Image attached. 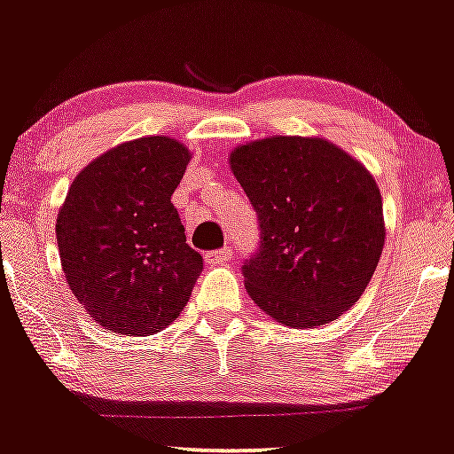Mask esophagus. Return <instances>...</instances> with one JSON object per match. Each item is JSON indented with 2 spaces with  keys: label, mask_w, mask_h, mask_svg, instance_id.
<instances>
[{
  "label": "esophagus",
  "mask_w": 454,
  "mask_h": 454,
  "mask_svg": "<svg viewBox=\"0 0 454 454\" xmlns=\"http://www.w3.org/2000/svg\"><path fill=\"white\" fill-rule=\"evenodd\" d=\"M231 256H232V249L231 247H223V249H217V252L207 254V262L222 264V262H226V260L231 258Z\"/></svg>",
  "instance_id": "1"
}]
</instances>
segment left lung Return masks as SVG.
I'll return each instance as SVG.
<instances>
[{"instance_id": "left-lung-1", "label": "left lung", "mask_w": 454, "mask_h": 454, "mask_svg": "<svg viewBox=\"0 0 454 454\" xmlns=\"http://www.w3.org/2000/svg\"><path fill=\"white\" fill-rule=\"evenodd\" d=\"M231 168L260 220L245 290L293 328L328 325L361 299L382 256V194L350 153L317 137L239 145Z\"/></svg>"}]
</instances>
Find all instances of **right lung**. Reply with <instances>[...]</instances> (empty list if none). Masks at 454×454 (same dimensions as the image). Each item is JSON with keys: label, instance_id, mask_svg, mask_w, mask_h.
<instances>
[{"label": "right lung", "instance_id": "right-lung-1", "mask_svg": "<svg viewBox=\"0 0 454 454\" xmlns=\"http://www.w3.org/2000/svg\"><path fill=\"white\" fill-rule=\"evenodd\" d=\"M190 158L170 137L128 140L74 176L57 213L67 286L111 333L153 335L190 301L202 256L170 202Z\"/></svg>", "mask_w": 454, "mask_h": 454}]
</instances>
